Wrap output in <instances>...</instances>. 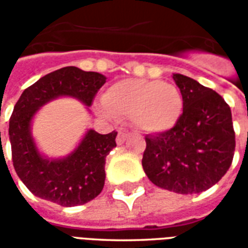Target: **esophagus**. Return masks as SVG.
Instances as JSON below:
<instances>
[{
  "label": "esophagus",
  "mask_w": 248,
  "mask_h": 248,
  "mask_svg": "<svg viewBox=\"0 0 248 248\" xmlns=\"http://www.w3.org/2000/svg\"><path fill=\"white\" fill-rule=\"evenodd\" d=\"M127 140V133H124V131H119L118 135H117V145H122L124 143V140Z\"/></svg>",
  "instance_id": "esophagus-1"
}]
</instances>
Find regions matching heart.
<instances>
[{
	"instance_id": "heart-1",
	"label": "heart",
	"mask_w": 248,
	"mask_h": 248,
	"mask_svg": "<svg viewBox=\"0 0 248 248\" xmlns=\"http://www.w3.org/2000/svg\"><path fill=\"white\" fill-rule=\"evenodd\" d=\"M101 111L115 118H131L145 133L172 129L183 111L181 92L171 83L158 79H122L106 89Z\"/></svg>"
}]
</instances>
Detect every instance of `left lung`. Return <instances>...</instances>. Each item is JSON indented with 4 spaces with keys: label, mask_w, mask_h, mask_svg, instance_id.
Masks as SVG:
<instances>
[{
    "label": "left lung",
    "mask_w": 248,
    "mask_h": 248,
    "mask_svg": "<svg viewBox=\"0 0 248 248\" xmlns=\"http://www.w3.org/2000/svg\"><path fill=\"white\" fill-rule=\"evenodd\" d=\"M183 98V113L172 129L146 135L142 166L155 186L198 194L218 183L231 166L235 133L231 110L213 89L172 74Z\"/></svg>",
    "instance_id": "left-lung-1"
}]
</instances>
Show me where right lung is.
I'll use <instances>...</instances> for the list:
<instances>
[{
	"instance_id": "obj_1",
	"label": "right lung",
	"mask_w": 248,
	"mask_h": 248,
	"mask_svg": "<svg viewBox=\"0 0 248 248\" xmlns=\"http://www.w3.org/2000/svg\"><path fill=\"white\" fill-rule=\"evenodd\" d=\"M105 82L103 74L67 66L46 74L21 94L9 121V140L16 172L35 197L71 207L101 194L106 156L117 146V131L99 134L89 129L70 154L47 158L35 145L31 122L42 106L60 97L76 98L90 108Z\"/></svg>"
}]
</instances>
